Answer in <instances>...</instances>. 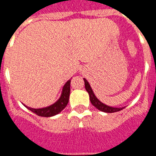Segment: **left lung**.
I'll list each match as a JSON object with an SVG mask.
<instances>
[{
  "mask_svg": "<svg viewBox=\"0 0 156 156\" xmlns=\"http://www.w3.org/2000/svg\"><path fill=\"white\" fill-rule=\"evenodd\" d=\"M84 80V84H85V88H86L87 91L89 94V96H90V100L91 104L93 105L94 107L99 109L100 111L105 112H108V113H112V112H119L120 110H122L123 108H113V107H110V106L106 105L103 104L95 97L94 94L93 90H92L91 87H90L89 83L87 82L86 79Z\"/></svg>",
  "mask_w": 156,
  "mask_h": 156,
  "instance_id": "left-lung-1",
  "label": "left lung"
}]
</instances>
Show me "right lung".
<instances>
[{"label": "right lung", "mask_w": 156, "mask_h": 156, "mask_svg": "<svg viewBox=\"0 0 156 156\" xmlns=\"http://www.w3.org/2000/svg\"><path fill=\"white\" fill-rule=\"evenodd\" d=\"M70 83H71V80L66 82L64 87H63L61 97L55 104L43 108H30V107H27V106H26V107L29 110L33 112L34 113H35L36 115H39V116L50 117L57 115L62 110L66 108V106L67 105V104H68L70 94Z\"/></svg>", "instance_id": "1"}]
</instances>
